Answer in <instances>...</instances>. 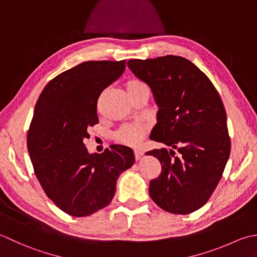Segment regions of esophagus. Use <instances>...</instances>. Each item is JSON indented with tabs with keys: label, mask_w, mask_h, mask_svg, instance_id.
<instances>
[{
	"label": "esophagus",
	"mask_w": 257,
	"mask_h": 257,
	"mask_svg": "<svg viewBox=\"0 0 257 257\" xmlns=\"http://www.w3.org/2000/svg\"><path fill=\"white\" fill-rule=\"evenodd\" d=\"M143 154H144V151L142 149H140V148H135L134 149V155H135V159L136 160L141 159V156H142Z\"/></svg>",
	"instance_id": "34e87169"
}]
</instances>
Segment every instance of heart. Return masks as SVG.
<instances>
[{
  "label": "heart",
  "instance_id": "1",
  "mask_svg": "<svg viewBox=\"0 0 257 257\" xmlns=\"http://www.w3.org/2000/svg\"><path fill=\"white\" fill-rule=\"evenodd\" d=\"M144 83L139 80H131L127 82L126 84V90H134V88L139 87H144ZM146 131V125L140 122H134V123H127L124 124L123 126L117 131L116 133V139L124 144H130V145H135L138 144L145 134Z\"/></svg>",
  "mask_w": 257,
  "mask_h": 257
}]
</instances>
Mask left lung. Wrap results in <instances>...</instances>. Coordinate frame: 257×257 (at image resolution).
<instances>
[{"label": "left lung", "mask_w": 257, "mask_h": 257, "mask_svg": "<svg viewBox=\"0 0 257 257\" xmlns=\"http://www.w3.org/2000/svg\"><path fill=\"white\" fill-rule=\"evenodd\" d=\"M127 65L159 105L150 139L172 148L146 152L162 164L160 176L150 182V195L166 212L190 214L211 197L231 153L222 98L211 80L182 56L135 59Z\"/></svg>", "instance_id": "left-lung-1"}]
</instances>
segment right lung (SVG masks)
<instances>
[{
	"label": "right lung",
	"instance_id": "1",
	"mask_svg": "<svg viewBox=\"0 0 257 257\" xmlns=\"http://www.w3.org/2000/svg\"><path fill=\"white\" fill-rule=\"evenodd\" d=\"M125 62H83L51 80L35 104L26 139L31 162L45 194L69 215L107 206L119 174L134 164L127 146L90 154L84 144L87 128L98 123V96L123 74Z\"/></svg>",
	"mask_w": 257,
	"mask_h": 257
}]
</instances>
